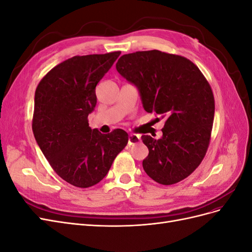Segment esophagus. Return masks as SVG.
<instances>
[{
	"mask_svg": "<svg viewBox=\"0 0 252 252\" xmlns=\"http://www.w3.org/2000/svg\"><path fill=\"white\" fill-rule=\"evenodd\" d=\"M140 141H141V138H140V135H138V134L131 133V134H129V136H128V144L129 145L136 144V143H139Z\"/></svg>",
	"mask_w": 252,
	"mask_h": 252,
	"instance_id": "34e87169",
	"label": "esophagus"
}]
</instances>
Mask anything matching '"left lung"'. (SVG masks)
Returning <instances> with one entry per match:
<instances>
[{
	"label": "left lung",
	"instance_id": "left-lung-1",
	"mask_svg": "<svg viewBox=\"0 0 252 252\" xmlns=\"http://www.w3.org/2000/svg\"><path fill=\"white\" fill-rule=\"evenodd\" d=\"M118 72L138 88L144 109L164 119L161 139L142 135L149 155L143 168L162 185L191 174L207 151L215 118V97L191 61L159 50L122 56Z\"/></svg>",
	"mask_w": 252,
	"mask_h": 252
}]
</instances>
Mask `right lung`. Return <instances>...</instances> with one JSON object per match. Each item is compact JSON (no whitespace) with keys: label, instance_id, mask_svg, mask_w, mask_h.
<instances>
[{"label":"right lung","instance_id":"obj_1","mask_svg":"<svg viewBox=\"0 0 252 252\" xmlns=\"http://www.w3.org/2000/svg\"><path fill=\"white\" fill-rule=\"evenodd\" d=\"M120 55L72 57L53 67L35 89V141L52 169L75 187L101 182L128 143L123 129L103 134L91 129L87 119L96 105L97 83Z\"/></svg>","mask_w":252,"mask_h":252}]
</instances>
